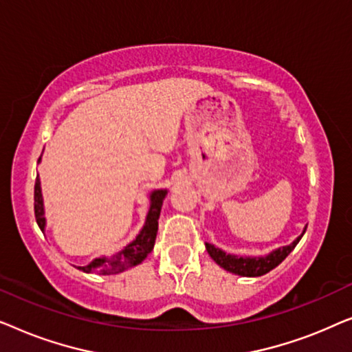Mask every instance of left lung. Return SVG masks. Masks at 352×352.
I'll use <instances>...</instances> for the list:
<instances>
[{"instance_id": "obj_1", "label": "left lung", "mask_w": 352, "mask_h": 352, "mask_svg": "<svg viewBox=\"0 0 352 352\" xmlns=\"http://www.w3.org/2000/svg\"><path fill=\"white\" fill-rule=\"evenodd\" d=\"M305 232L306 229L302 230V234ZM302 234L293 243L285 245V247H280L277 250H272V252L266 254V256H235V254H226L223 250L216 248L214 245L211 243H205V247L210 256L216 261V264H219V266L224 267L226 271L243 277H259L267 274L269 271H272L274 267H277L278 264L293 252V248H295L298 242L301 240Z\"/></svg>"}]
</instances>
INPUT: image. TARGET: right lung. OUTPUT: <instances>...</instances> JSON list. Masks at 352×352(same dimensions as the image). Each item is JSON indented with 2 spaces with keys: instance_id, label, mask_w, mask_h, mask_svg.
<instances>
[{
  "instance_id": "add662e5",
  "label": "right lung",
  "mask_w": 352,
  "mask_h": 352,
  "mask_svg": "<svg viewBox=\"0 0 352 352\" xmlns=\"http://www.w3.org/2000/svg\"><path fill=\"white\" fill-rule=\"evenodd\" d=\"M40 162V158H38ZM168 190L158 189L153 190L151 194V208H148L146 224L138 237L133 240L131 243L126 245L122 252H118L113 256H102L96 258L86 266H76V269L83 272H96L100 276H110V274H118L126 271V269L138 266L147 258V254L152 252L153 245H155L157 230H158V218H160V211L163 205V199H165ZM35 218L36 223L40 226L41 230H45L46 218H45V206H43V195H41V186L40 177L36 176L35 182Z\"/></svg>"
}]
</instances>
